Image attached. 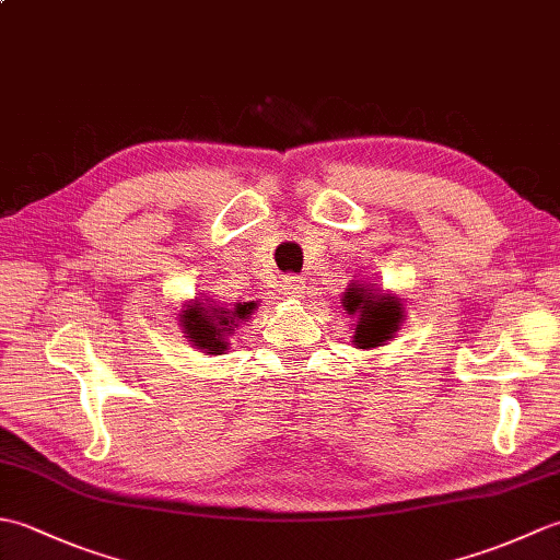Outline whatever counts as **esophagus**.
I'll list each match as a JSON object with an SVG mask.
<instances>
[{
    "label": "esophagus",
    "mask_w": 560,
    "mask_h": 560,
    "mask_svg": "<svg viewBox=\"0 0 560 560\" xmlns=\"http://www.w3.org/2000/svg\"><path fill=\"white\" fill-rule=\"evenodd\" d=\"M281 293L287 295V299L293 301H301L305 295V281L301 277H283L281 281Z\"/></svg>",
    "instance_id": "esophagus-1"
}]
</instances>
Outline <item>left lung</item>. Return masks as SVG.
<instances>
[{
	"instance_id": "obj_1",
	"label": "left lung",
	"mask_w": 560,
	"mask_h": 560,
	"mask_svg": "<svg viewBox=\"0 0 560 560\" xmlns=\"http://www.w3.org/2000/svg\"><path fill=\"white\" fill-rule=\"evenodd\" d=\"M343 307L349 315H359L353 341L361 349L383 347V341L392 339L401 323L399 301L392 295H373L363 287H351L343 293Z\"/></svg>"
}]
</instances>
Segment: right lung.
<instances>
[{"mask_svg": "<svg viewBox=\"0 0 560 560\" xmlns=\"http://www.w3.org/2000/svg\"><path fill=\"white\" fill-rule=\"evenodd\" d=\"M257 307V303H237L233 311H221V307H205L201 303L187 305L183 311L180 323L185 327L187 339L195 343L197 349H205L207 353H221L225 349V337L231 335L233 327H237V319H247L249 313Z\"/></svg>", "mask_w": 560, "mask_h": 560, "instance_id": "add662e5", "label": "right lung"}]
</instances>
